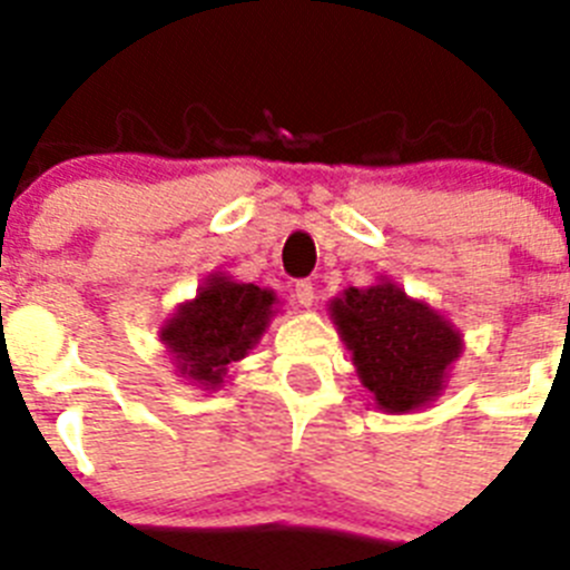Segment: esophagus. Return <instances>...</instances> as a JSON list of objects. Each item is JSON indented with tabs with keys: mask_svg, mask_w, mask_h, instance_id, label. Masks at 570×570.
<instances>
[{
	"mask_svg": "<svg viewBox=\"0 0 570 570\" xmlns=\"http://www.w3.org/2000/svg\"><path fill=\"white\" fill-rule=\"evenodd\" d=\"M295 301L304 306V309H309V306L315 304V284H312V281H297V284H295Z\"/></svg>",
	"mask_w": 570,
	"mask_h": 570,
	"instance_id": "obj_1",
	"label": "esophagus"
}]
</instances>
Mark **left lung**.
I'll return each mask as SVG.
<instances>
[{
    "mask_svg": "<svg viewBox=\"0 0 570 570\" xmlns=\"http://www.w3.org/2000/svg\"><path fill=\"white\" fill-rule=\"evenodd\" d=\"M330 317L361 383L389 414L434 403L449 383L451 363L463 355L458 326L383 275L366 289L348 286L332 297Z\"/></svg>",
    "mask_w": 570,
    "mask_h": 570,
    "instance_id": "obj_1",
    "label": "left lung"
}]
</instances>
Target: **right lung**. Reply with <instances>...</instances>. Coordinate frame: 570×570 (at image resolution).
Masks as SVG:
<instances>
[{
    "instance_id": "add662e5",
    "label": "right lung",
    "mask_w": 570,
    "mask_h": 570,
    "mask_svg": "<svg viewBox=\"0 0 570 570\" xmlns=\"http://www.w3.org/2000/svg\"><path fill=\"white\" fill-rule=\"evenodd\" d=\"M278 295L240 284L227 273H209L193 301H184L164 321L161 337L178 377L198 389L224 386L229 363L258 346L275 315Z\"/></svg>"
}]
</instances>
